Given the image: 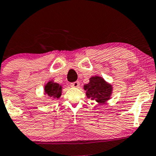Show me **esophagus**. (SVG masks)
I'll return each mask as SVG.
<instances>
[{
    "label": "esophagus",
    "instance_id": "1",
    "mask_svg": "<svg viewBox=\"0 0 156 156\" xmlns=\"http://www.w3.org/2000/svg\"><path fill=\"white\" fill-rule=\"evenodd\" d=\"M80 85V82L79 81H75L73 82V83H70V86L72 87H75V88H76V87H78Z\"/></svg>",
    "mask_w": 156,
    "mask_h": 156
}]
</instances>
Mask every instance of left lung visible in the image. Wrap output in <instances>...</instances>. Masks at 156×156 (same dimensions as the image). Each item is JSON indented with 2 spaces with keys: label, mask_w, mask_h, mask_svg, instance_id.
Masks as SVG:
<instances>
[{
  "label": "left lung",
  "mask_w": 156,
  "mask_h": 156,
  "mask_svg": "<svg viewBox=\"0 0 156 156\" xmlns=\"http://www.w3.org/2000/svg\"><path fill=\"white\" fill-rule=\"evenodd\" d=\"M87 98L99 103H103L110 98L112 87L101 77L94 76L90 78L89 83L83 86Z\"/></svg>",
  "instance_id": "left-lung-1"
}]
</instances>
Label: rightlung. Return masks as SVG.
<instances>
[{"mask_svg":"<svg viewBox=\"0 0 156 156\" xmlns=\"http://www.w3.org/2000/svg\"><path fill=\"white\" fill-rule=\"evenodd\" d=\"M62 87L59 84L53 82H48L44 87V92L48 96L53 98H59L62 94Z\"/></svg>","mask_w":156,"mask_h":156,"instance_id":"1","label":"right lung"}]
</instances>
